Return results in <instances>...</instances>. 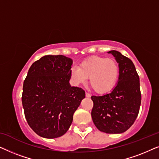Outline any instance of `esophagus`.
<instances>
[{
  "label": "esophagus",
  "instance_id": "1",
  "mask_svg": "<svg viewBox=\"0 0 159 159\" xmlns=\"http://www.w3.org/2000/svg\"><path fill=\"white\" fill-rule=\"evenodd\" d=\"M85 95H86L87 98H90V96H91V95L89 93H85Z\"/></svg>",
  "mask_w": 159,
  "mask_h": 159
}]
</instances>
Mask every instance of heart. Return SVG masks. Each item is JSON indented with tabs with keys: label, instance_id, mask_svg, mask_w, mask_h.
Segmentation results:
<instances>
[{
	"label": "heart",
	"instance_id": "1",
	"mask_svg": "<svg viewBox=\"0 0 159 159\" xmlns=\"http://www.w3.org/2000/svg\"><path fill=\"white\" fill-rule=\"evenodd\" d=\"M71 75L77 83H84L89 78V84L95 93L103 94L112 90L119 77V66L113 58L93 56L72 67Z\"/></svg>",
	"mask_w": 159,
	"mask_h": 159
}]
</instances>
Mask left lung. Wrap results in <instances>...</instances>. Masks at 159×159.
I'll return each instance as SVG.
<instances>
[{"mask_svg":"<svg viewBox=\"0 0 159 159\" xmlns=\"http://www.w3.org/2000/svg\"><path fill=\"white\" fill-rule=\"evenodd\" d=\"M108 53H111L119 64L118 83L108 94L91 97V116L100 131L119 134L127 131L138 115L141 104L140 78L129 58L116 51Z\"/></svg>","mask_w":159,"mask_h":159,"instance_id":"1","label":"left lung"}]
</instances>
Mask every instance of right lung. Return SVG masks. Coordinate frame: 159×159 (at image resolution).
Returning <instances> with one entry per match:
<instances>
[{"mask_svg":"<svg viewBox=\"0 0 159 159\" xmlns=\"http://www.w3.org/2000/svg\"><path fill=\"white\" fill-rule=\"evenodd\" d=\"M72 60L63 55H48L28 71L21 101L32 129L45 138H56L67 132L85 92L69 84Z\"/></svg>","mask_w":159,"mask_h":159,"instance_id":"1","label":"right lung"}]
</instances>
